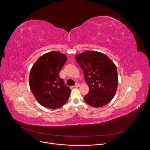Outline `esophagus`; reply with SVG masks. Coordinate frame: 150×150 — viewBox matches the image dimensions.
Instances as JSON below:
<instances>
[{
	"label": "esophagus",
	"instance_id": "1",
	"mask_svg": "<svg viewBox=\"0 0 150 150\" xmlns=\"http://www.w3.org/2000/svg\"><path fill=\"white\" fill-rule=\"evenodd\" d=\"M79 86H80V84L79 83H76V84L74 85V87L77 88V87H79Z\"/></svg>",
	"mask_w": 150,
	"mask_h": 150
}]
</instances>
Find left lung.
Masks as SVG:
<instances>
[{
  "mask_svg": "<svg viewBox=\"0 0 150 150\" xmlns=\"http://www.w3.org/2000/svg\"><path fill=\"white\" fill-rule=\"evenodd\" d=\"M83 72L89 87L85 101L94 108L108 104L114 97L118 85L117 68L105 54L95 51H86L75 56Z\"/></svg>",
  "mask_w": 150,
  "mask_h": 150,
  "instance_id": "obj_1",
  "label": "left lung"
}]
</instances>
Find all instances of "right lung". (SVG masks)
I'll return each mask as SVG.
<instances>
[{"label":"right lung","instance_id":"1","mask_svg":"<svg viewBox=\"0 0 150 150\" xmlns=\"http://www.w3.org/2000/svg\"><path fill=\"white\" fill-rule=\"evenodd\" d=\"M65 54L52 52L41 56L33 66L30 74V87L37 101L50 109L65 104L71 88L60 78V71L67 62Z\"/></svg>","mask_w":150,"mask_h":150}]
</instances>
